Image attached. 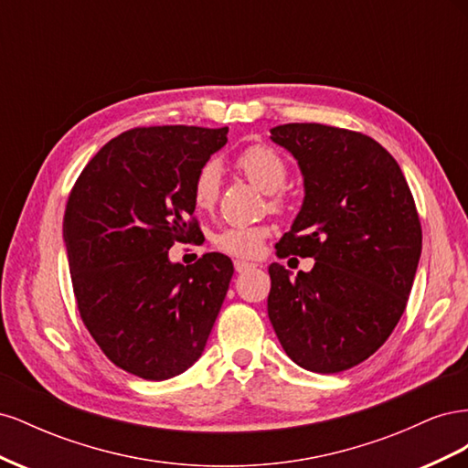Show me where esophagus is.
<instances>
[{
  "mask_svg": "<svg viewBox=\"0 0 468 468\" xmlns=\"http://www.w3.org/2000/svg\"><path fill=\"white\" fill-rule=\"evenodd\" d=\"M256 265L253 263H248V261H239V260H236L234 261V269H236V273H246V271H250V269H253Z\"/></svg>",
  "mask_w": 468,
  "mask_h": 468,
  "instance_id": "34e87169",
  "label": "esophagus"
}]
</instances>
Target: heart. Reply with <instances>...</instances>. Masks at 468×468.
<instances>
[{"label": "heart", "instance_id": "heart-1", "mask_svg": "<svg viewBox=\"0 0 468 468\" xmlns=\"http://www.w3.org/2000/svg\"><path fill=\"white\" fill-rule=\"evenodd\" d=\"M234 165L250 183L267 193L269 207L281 210L285 207L287 195L282 186L289 177V165L282 155L267 144H250L239 150ZM220 195V167L215 162H207L199 167L191 183L193 203L199 210H212L218 203ZM271 236V226L261 224H234L226 226L212 244L222 253L234 258H258L265 239Z\"/></svg>", "mask_w": 468, "mask_h": 468}]
</instances>
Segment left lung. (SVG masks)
<instances>
[{
    "label": "left lung",
    "mask_w": 468,
    "mask_h": 468,
    "mask_svg": "<svg viewBox=\"0 0 468 468\" xmlns=\"http://www.w3.org/2000/svg\"><path fill=\"white\" fill-rule=\"evenodd\" d=\"M271 140L299 160L304 203L277 258H314L294 279L269 265L267 314L287 356L313 373L351 369L404 314L421 224L400 165L377 140L320 122H289Z\"/></svg>",
    "instance_id": "left-lung-1"
}]
</instances>
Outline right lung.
Listing matches in <instances>:
<instances>
[{
  "mask_svg": "<svg viewBox=\"0 0 468 468\" xmlns=\"http://www.w3.org/2000/svg\"><path fill=\"white\" fill-rule=\"evenodd\" d=\"M229 126H136L99 150L68 195L64 242L80 318L111 363L165 380L201 357L229 291L232 261L167 250L201 236L191 183Z\"/></svg>",
  "mask_w": 468,
  "mask_h": 468,
  "instance_id": "obj_1",
  "label": "right lung"
}]
</instances>
